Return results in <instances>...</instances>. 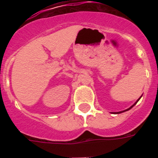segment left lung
Instances as JSON below:
<instances>
[{"label":"left lung","mask_w":158,"mask_h":158,"mask_svg":"<svg viewBox=\"0 0 158 158\" xmlns=\"http://www.w3.org/2000/svg\"><path fill=\"white\" fill-rule=\"evenodd\" d=\"M139 99H140V98H139V99H138V101H139ZM138 101H137V102H135V104H134V105H133V106H130V108H129V109H127V110H123L122 112H124V111H126V110H130V109H131V108H132V107H133V106H135V104L137 103V102H138ZM122 112H121V111H120V112H116V113H117V114H119V113H122Z\"/></svg>","instance_id":"obj_1"}]
</instances>
